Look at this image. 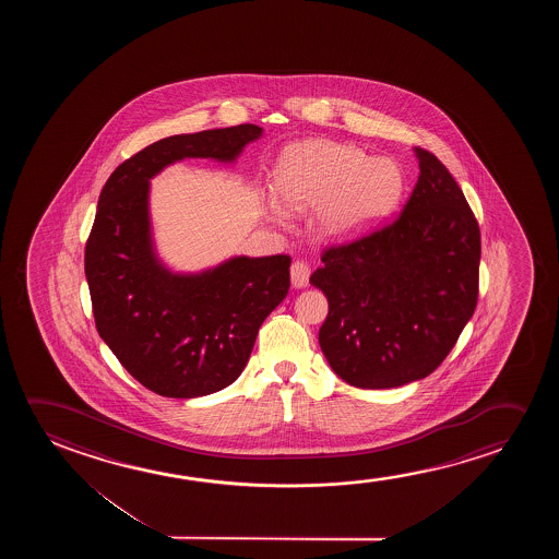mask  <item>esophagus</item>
Instances as JSON below:
<instances>
[{
  "label": "esophagus",
  "instance_id": "34e87169",
  "mask_svg": "<svg viewBox=\"0 0 559 559\" xmlns=\"http://www.w3.org/2000/svg\"><path fill=\"white\" fill-rule=\"evenodd\" d=\"M309 275L311 269L307 265L306 261H294L290 267V281L294 288H306L309 284Z\"/></svg>",
  "mask_w": 559,
  "mask_h": 559
}]
</instances>
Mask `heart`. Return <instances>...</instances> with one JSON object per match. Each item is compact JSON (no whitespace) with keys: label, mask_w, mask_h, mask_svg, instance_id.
I'll list each match as a JSON object with an SVG mask.
<instances>
[{"label":"heart","mask_w":559,"mask_h":559,"mask_svg":"<svg viewBox=\"0 0 559 559\" xmlns=\"http://www.w3.org/2000/svg\"><path fill=\"white\" fill-rule=\"evenodd\" d=\"M405 174L390 156H370L352 143L311 139L294 145L276 164L275 189L265 199L269 217L283 223L286 210L314 206L313 225L326 240L365 235L397 210Z\"/></svg>","instance_id":"b5f03b06"}]
</instances>
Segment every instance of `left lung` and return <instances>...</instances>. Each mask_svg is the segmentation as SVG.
Listing matches in <instances>:
<instances>
[{
    "label": "left lung",
    "mask_w": 559,
    "mask_h": 559,
    "mask_svg": "<svg viewBox=\"0 0 559 559\" xmlns=\"http://www.w3.org/2000/svg\"><path fill=\"white\" fill-rule=\"evenodd\" d=\"M420 176L395 222L322 253L309 283L329 299L319 344L330 368L362 390L431 374L474 314L481 235L436 154L414 148Z\"/></svg>",
    "instance_id": "8db88e82"
}]
</instances>
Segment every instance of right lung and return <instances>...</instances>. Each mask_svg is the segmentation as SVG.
<instances>
[{
  "label": "right lung",
  "instance_id": "add662e5",
  "mask_svg": "<svg viewBox=\"0 0 559 559\" xmlns=\"http://www.w3.org/2000/svg\"><path fill=\"white\" fill-rule=\"evenodd\" d=\"M260 126L160 139L123 162L100 191L85 278L103 342L146 390L194 399L242 374L261 322L290 290V258L235 255L177 273L156 252L151 179L185 158L235 164Z\"/></svg>",
  "mask_w": 559,
  "mask_h": 559
}]
</instances>
